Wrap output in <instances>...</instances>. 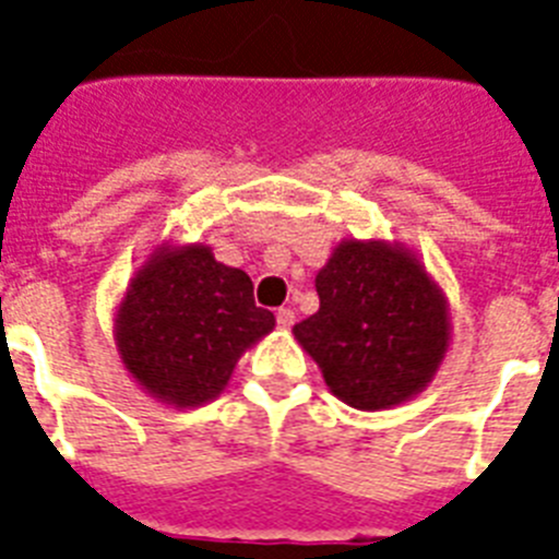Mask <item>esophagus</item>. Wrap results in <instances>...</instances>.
<instances>
[{"instance_id": "obj_1", "label": "esophagus", "mask_w": 559, "mask_h": 559, "mask_svg": "<svg viewBox=\"0 0 559 559\" xmlns=\"http://www.w3.org/2000/svg\"><path fill=\"white\" fill-rule=\"evenodd\" d=\"M276 325H280V329H290V325H294V311H290V308H280V311H276Z\"/></svg>"}]
</instances>
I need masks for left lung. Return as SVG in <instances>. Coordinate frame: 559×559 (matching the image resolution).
Masks as SVG:
<instances>
[{
    "label": "left lung",
    "instance_id": "1",
    "mask_svg": "<svg viewBox=\"0 0 559 559\" xmlns=\"http://www.w3.org/2000/svg\"><path fill=\"white\" fill-rule=\"evenodd\" d=\"M320 311L294 325L343 403L377 412L417 394L449 345L442 294L400 248L343 242L317 274Z\"/></svg>",
    "mask_w": 559,
    "mask_h": 559
}]
</instances>
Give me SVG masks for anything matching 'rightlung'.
<instances>
[{
	"label": "right lung",
	"mask_w": 559,
	"mask_h": 559,
	"mask_svg": "<svg viewBox=\"0 0 559 559\" xmlns=\"http://www.w3.org/2000/svg\"><path fill=\"white\" fill-rule=\"evenodd\" d=\"M271 329L274 313L257 308L251 276L191 246L133 276L117 343L124 368L151 394L186 408L214 400L239 354Z\"/></svg>",
	"instance_id": "1"
}]
</instances>
